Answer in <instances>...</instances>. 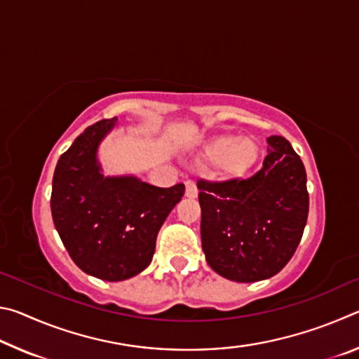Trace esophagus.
Listing matches in <instances>:
<instances>
[{
  "label": "esophagus",
  "mask_w": 359,
  "mask_h": 359,
  "mask_svg": "<svg viewBox=\"0 0 359 359\" xmlns=\"http://www.w3.org/2000/svg\"><path fill=\"white\" fill-rule=\"evenodd\" d=\"M185 196L187 198H196L198 196V188H196V184H194L193 180H187L185 182Z\"/></svg>",
  "instance_id": "obj_1"
}]
</instances>
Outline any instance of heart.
Returning <instances> with one entry per match:
<instances>
[{"mask_svg":"<svg viewBox=\"0 0 359 359\" xmlns=\"http://www.w3.org/2000/svg\"><path fill=\"white\" fill-rule=\"evenodd\" d=\"M203 160L215 165L217 172L224 180H236L247 175L259 158L258 144L250 137L222 135L204 145Z\"/></svg>","mask_w":359,"mask_h":359,"instance_id":"b5f03b06","label":"heart"}]
</instances>
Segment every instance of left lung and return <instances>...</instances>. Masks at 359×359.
<instances>
[{"mask_svg": "<svg viewBox=\"0 0 359 359\" xmlns=\"http://www.w3.org/2000/svg\"><path fill=\"white\" fill-rule=\"evenodd\" d=\"M198 188L203 250L217 274L248 283L287 266L309 215L306 169L287 139L267 137L263 168L250 179L198 180Z\"/></svg>", "mask_w": 359, "mask_h": 359, "instance_id": "1", "label": "left lung"}]
</instances>
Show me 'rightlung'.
<instances>
[{"label": "right lung", "mask_w": 359, "mask_h": 359, "mask_svg": "<svg viewBox=\"0 0 359 359\" xmlns=\"http://www.w3.org/2000/svg\"><path fill=\"white\" fill-rule=\"evenodd\" d=\"M117 117L96 121L60 156L52 180L53 224L72 261L101 280L120 282L150 264L156 236L185 185L160 188L135 175L104 177L98 147Z\"/></svg>", "instance_id": "obj_1"}]
</instances>
